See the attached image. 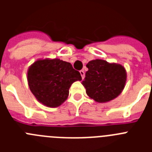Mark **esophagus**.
<instances>
[{"label": "esophagus", "instance_id": "1", "mask_svg": "<svg viewBox=\"0 0 152 152\" xmlns=\"http://www.w3.org/2000/svg\"><path fill=\"white\" fill-rule=\"evenodd\" d=\"M80 75H81V77H82V79H84V77H85V74H84V70H80Z\"/></svg>", "mask_w": 152, "mask_h": 152}]
</instances>
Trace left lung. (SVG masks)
Masks as SVG:
<instances>
[{"label":"left lung","instance_id":"1","mask_svg":"<svg viewBox=\"0 0 152 152\" xmlns=\"http://www.w3.org/2000/svg\"><path fill=\"white\" fill-rule=\"evenodd\" d=\"M86 66L88 71L82 84L90 97L103 103L113 100L120 94L126 80L124 67L101 59L89 61Z\"/></svg>","mask_w":152,"mask_h":152}]
</instances>
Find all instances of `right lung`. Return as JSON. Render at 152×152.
<instances>
[{
    "label": "right lung",
    "mask_w": 152,
    "mask_h": 152,
    "mask_svg": "<svg viewBox=\"0 0 152 152\" xmlns=\"http://www.w3.org/2000/svg\"><path fill=\"white\" fill-rule=\"evenodd\" d=\"M27 79L31 92L40 103L57 107L67 99L71 85L82 78L71 63L56 58L33 63L28 70Z\"/></svg>",
    "instance_id": "right-lung-1"
}]
</instances>
